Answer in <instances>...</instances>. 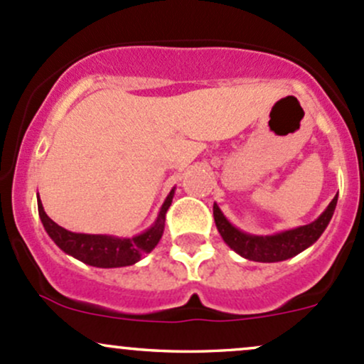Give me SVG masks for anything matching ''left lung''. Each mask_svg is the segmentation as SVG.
<instances>
[{
  "mask_svg": "<svg viewBox=\"0 0 364 364\" xmlns=\"http://www.w3.org/2000/svg\"><path fill=\"white\" fill-rule=\"evenodd\" d=\"M335 205H337V197L330 202L325 213L314 223L278 235H271V237H252V235L237 230L228 223L218 205H214V221L223 240L242 257L255 262H278L294 257L309 245H313L328 226Z\"/></svg>",
  "mask_w": 364,
  "mask_h": 364,
  "instance_id": "obj_1",
  "label": "left lung"
}]
</instances>
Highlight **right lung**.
<instances>
[{"instance_id":"right-lung-1","label":"right lung","mask_w":364,"mask_h":364,"mask_svg":"<svg viewBox=\"0 0 364 364\" xmlns=\"http://www.w3.org/2000/svg\"><path fill=\"white\" fill-rule=\"evenodd\" d=\"M174 190H171L169 197L164 202L161 213H159L155 225L146 230L145 233L138 235L133 238H115L107 237V235H85V233H72L65 228L58 226L57 223L48 218L43 203L38 200L39 218H41L43 226L46 233L50 235L63 252H67L72 257L79 259L85 264L97 266V267H121L131 266L141 259L143 254H149L164 233L166 226V213L173 202Z\"/></svg>"}]
</instances>
